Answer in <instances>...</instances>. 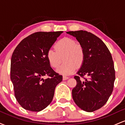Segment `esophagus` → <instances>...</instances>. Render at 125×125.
Instances as JSON below:
<instances>
[{
	"label": "esophagus",
	"instance_id": "obj_1",
	"mask_svg": "<svg viewBox=\"0 0 125 125\" xmlns=\"http://www.w3.org/2000/svg\"><path fill=\"white\" fill-rule=\"evenodd\" d=\"M68 79L69 77L67 76H63V81H66V80Z\"/></svg>",
	"mask_w": 125,
	"mask_h": 125
}]
</instances>
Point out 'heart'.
<instances>
[{"mask_svg": "<svg viewBox=\"0 0 125 125\" xmlns=\"http://www.w3.org/2000/svg\"><path fill=\"white\" fill-rule=\"evenodd\" d=\"M54 49L49 50L46 58L50 66L56 68L62 62H64L57 69L58 73L69 75L76 71L77 67L82 66L84 61V51L81 44L76 43L74 39L63 38L54 44Z\"/></svg>", "mask_w": 125, "mask_h": 125, "instance_id": "heart-1", "label": "heart"}]
</instances>
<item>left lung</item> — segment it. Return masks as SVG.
<instances>
[{
	"instance_id": "8db88e82",
	"label": "left lung",
	"mask_w": 125,
	"mask_h": 125,
	"mask_svg": "<svg viewBox=\"0 0 125 125\" xmlns=\"http://www.w3.org/2000/svg\"><path fill=\"white\" fill-rule=\"evenodd\" d=\"M66 33L76 38L85 54L77 76L74 77L77 84L72 92L73 99L81 109L95 111L104 105L113 91L115 71L111 53L104 42L91 33L83 31ZM84 75L88 78H83Z\"/></svg>"
}]
</instances>
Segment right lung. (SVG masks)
<instances>
[{"label": "right lung", "instance_id": "right-lung-1", "mask_svg": "<svg viewBox=\"0 0 125 125\" xmlns=\"http://www.w3.org/2000/svg\"><path fill=\"white\" fill-rule=\"evenodd\" d=\"M63 33L39 31L23 39L11 58L10 79L16 99L23 108L43 110L51 103L55 87L62 81L49 63L47 52ZM49 77L44 80L43 77Z\"/></svg>", "mask_w": 125, "mask_h": 125}]
</instances>
